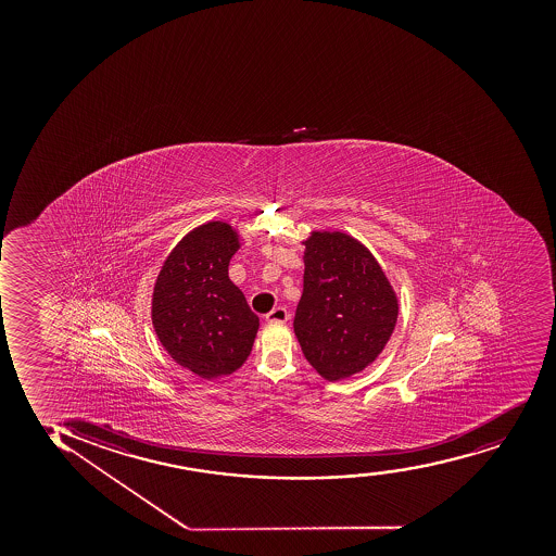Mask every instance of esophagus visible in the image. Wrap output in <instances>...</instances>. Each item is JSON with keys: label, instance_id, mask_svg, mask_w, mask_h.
<instances>
[{"label": "esophagus", "instance_id": "34e87169", "mask_svg": "<svg viewBox=\"0 0 556 556\" xmlns=\"http://www.w3.org/2000/svg\"><path fill=\"white\" fill-rule=\"evenodd\" d=\"M288 319H289L288 309H286V307H281V306L275 307V309H273V312L267 313V315H265V320H267V323H286V320H288Z\"/></svg>", "mask_w": 556, "mask_h": 556}]
</instances>
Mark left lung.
<instances>
[{
    "instance_id": "obj_1",
    "label": "left lung",
    "mask_w": 556,
    "mask_h": 556,
    "mask_svg": "<svg viewBox=\"0 0 556 556\" xmlns=\"http://www.w3.org/2000/svg\"><path fill=\"white\" fill-rule=\"evenodd\" d=\"M304 252V291L294 333L307 362L326 380L364 370L395 328L390 281L364 244L341 231H315Z\"/></svg>"
}]
</instances>
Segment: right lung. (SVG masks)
<instances>
[{
  "label": "right lung",
  "instance_id": "obj_1",
  "mask_svg": "<svg viewBox=\"0 0 556 556\" xmlns=\"http://www.w3.org/2000/svg\"><path fill=\"white\" fill-rule=\"evenodd\" d=\"M239 239L207 223L179 241L153 288L152 320L166 352L200 378L231 375L249 357L260 319L228 278Z\"/></svg>",
  "mask_w": 556,
  "mask_h": 556
}]
</instances>
